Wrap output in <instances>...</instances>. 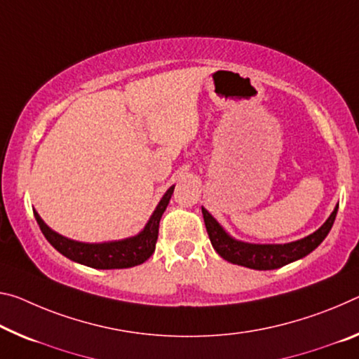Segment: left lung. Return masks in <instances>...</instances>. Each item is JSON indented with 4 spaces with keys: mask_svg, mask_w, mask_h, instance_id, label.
Here are the masks:
<instances>
[{
    "mask_svg": "<svg viewBox=\"0 0 359 359\" xmlns=\"http://www.w3.org/2000/svg\"><path fill=\"white\" fill-rule=\"evenodd\" d=\"M201 209L210 244H212V248L217 251L222 259L229 260L235 265H243L254 270H275L291 264L294 260L305 257L313 249L320 246L324 238L327 236L329 230L332 229L339 206H335L334 212L329 215V219L324 222L321 229H318L310 236L304 238V240L287 244H249L233 240L206 209Z\"/></svg>",
    "mask_w": 359,
    "mask_h": 359,
    "instance_id": "obj_1",
    "label": "left lung"
}]
</instances>
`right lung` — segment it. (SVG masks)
Here are the masks:
<instances>
[{
    "label": "right lung",
    "mask_w": 359,
    "mask_h": 359,
    "mask_svg": "<svg viewBox=\"0 0 359 359\" xmlns=\"http://www.w3.org/2000/svg\"><path fill=\"white\" fill-rule=\"evenodd\" d=\"M174 187L164 193L161 201L155 209V212L145 225L144 231H140L137 236L128 238L123 241H111V243H100V244H88V243H78L68 238L59 235L49 229L44 224L41 217L35 212V219L38 222L39 229H41L43 235L46 240L53 244V246L64 254L65 257L70 260H75L78 264L93 266V269L100 270H111V269H129V266H135L144 264V262L155 252L156 240H158V230H159V220L164 210H166L168 203L172 196Z\"/></svg>",
    "instance_id": "1"
}]
</instances>
